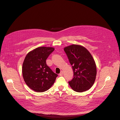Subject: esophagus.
<instances>
[{
    "label": "esophagus",
    "mask_w": 120,
    "mask_h": 120,
    "mask_svg": "<svg viewBox=\"0 0 120 120\" xmlns=\"http://www.w3.org/2000/svg\"><path fill=\"white\" fill-rule=\"evenodd\" d=\"M63 71H61L60 73L59 74V75L60 76H63Z\"/></svg>",
    "instance_id": "1"
}]
</instances>
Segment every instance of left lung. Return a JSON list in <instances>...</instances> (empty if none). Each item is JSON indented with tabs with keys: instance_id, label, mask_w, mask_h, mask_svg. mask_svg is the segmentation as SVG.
I'll return each instance as SVG.
<instances>
[{
	"instance_id": "obj_1",
	"label": "left lung",
	"mask_w": 120,
	"mask_h": 120,
	"mask_svg": "<svg viewBox=\"0 0 120 120\" xmlns=\"http://www.w3.org/2000/svg\"><path fill=\"white\" fill-rule=\"evenodd\" d=\"M64 51L73 70V78L68 82L71 88L77 92L88 90L94 85L97 75V66L92 55L80 45L67 46Z\"/></svg>"
}]
</instances>
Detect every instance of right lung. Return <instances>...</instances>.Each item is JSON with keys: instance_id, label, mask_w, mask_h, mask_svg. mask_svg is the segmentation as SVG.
<instances>
[{"instance_id": "obj_1", "label": "right lung", "mask_w": 120, "mask_h": 120, "mask_svg": "<svg viewBox=\"0 0 120 120\" xmlns=\"http://www.w3.org/2000/svg\"><path fill=\"white\" fill-rule=\"evenodd\" d=\"M54 50L53 47H40L30 52L25 57L22 76L28 87L35 92H44L49 90L58 76L47 65L46 61Z\"/></svg>"}]
</instances>
